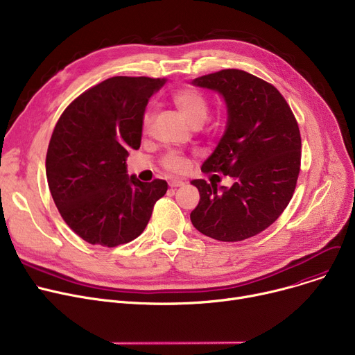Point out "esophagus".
Instances as JSON below:
<instances>
[{
    "label": "esophagus",
    "instance_id": "obj_1",
    "mask_svg": "<svg viewBox=\"0 0 355 355\" xmlns=\"http://www.w3.org/2000/svg\"><path fill=\"white\" fill-rule=\"evenodd\" d=\"M168 184H170L171 189H177V187H182V185H184L185 182L181 181V180H171Z\"/></svg>",
    "mask_w": 355,
    "mask_h": 355
}]
</instances>
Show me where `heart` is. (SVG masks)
<instances>
[{
  "label": "heart",
  "instance_id": "1",
  "mask_svg": "<svg viewBox=\"0 0 355 355\" xmlns=\"http://www.w3.org/2000/svg\"><path fill=\"white\" fill-rule=\"evenodd\" d=\"M173 102L181 116L187 121L190 126L196 125H202L204 121L207 119L209 115V102L204 98L202 93H200L196 89H182L177 92L173 96ZM149 123H151V118L146 115L144 118V126L145 129L149 128ZM165 166L168 170L175 173V174H184L189 170L190 166V159L178 153H171L168 154L164 159Z\"/></svg>",
  "mask_w": 355,
  "mask_h": 355
}]
</instances>
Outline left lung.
I'll return each mask as SVG.
<instances>
[{
  "mask_svg": "<svg viewBox=\"0 0 355 355\" xmlns=\"http://www.w3.org/2000/svg\"><path fill=\"white\" fill-rule=\"evenodd\" d=\"M227 110L225 134L201 171H221L232 187L193 180L200 193L193 226L220 241H240L268 229L289 204L301 165V134L279 90L253 74L226 69L197 78Z\"/></svg>",
  "mask_w": 355,
  "mask_h": 355,
  "instance_id": "8db88e82",
  "label": "left lung"
}]
</instances>
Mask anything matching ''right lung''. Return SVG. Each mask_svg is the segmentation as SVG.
Returning a JSON list of instances; mask_svg holds the SVG:
<instances>
[{
    "label": "right lung",
    "instance_id": "add662e5",
    "mask_svg": "<svg viewBox=\"0 0 355 355\" xmlns=\"http://www.w3.org/2000/svg\"><path fill=\"white\" fill-rule=\"evenodd\" d=\"M165 82L110 78L74 99L53 130L49 189L66 225L90 245L115 248L137 239L166 193V181L142 182L126 171L129 151L141 145L148 101Z\"/></svg>",
    "mask_w": 355,
    "mask_h": 355
}]
</instances>
